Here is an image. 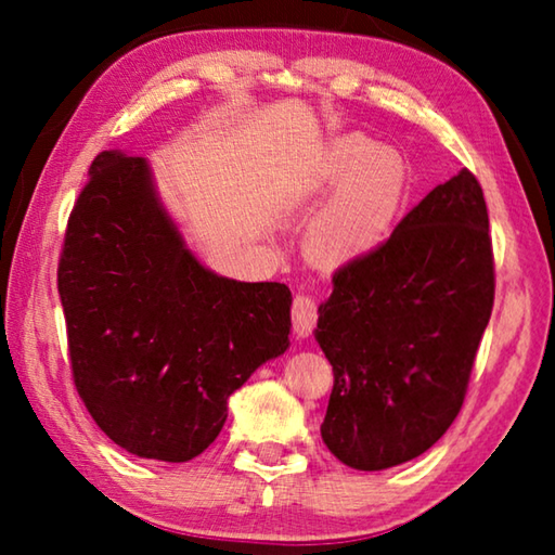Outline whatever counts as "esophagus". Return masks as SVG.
<instances>
[{"mask_svg": "<svg viewBox=\"0 0 555 555\" xmlns=\"http://www.w3.org/2000/svg\"><path fill=\"white\" fill-rule=\"evenodd\" d=\"M291 321H294V333L296 337H308L313 333L315 321H318V306L311 296L298 294L294 298V306H291Z\"/></svg>", "mask_w": 555, "mask_h": 555, "instance_id": "esophagus-1", "label": "esophagus"}]
</instances>
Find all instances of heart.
Returning <instances> with one entry per match:
<instances>
[{"label": "heart", "mask_w": 555, "mask_h": 555, "mask_svg": "<svg viewBox=\"0 0 555 555\" xmlns=\"http://www.w3.org/2000/svg\"><path fill=\"white\" fill-rule=\"evenodd\" d=\"M306 188L331 193L308 222V255L327 267H347L387 242L406 203L409 168L393 149L345 134L318 154Z\"/></svg>", "instance_id": "1"}]
</instances>
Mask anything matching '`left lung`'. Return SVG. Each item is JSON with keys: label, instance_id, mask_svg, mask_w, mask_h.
Segmentation results:
<instances>
[{"label": "left lung", "instance_id": "8db88e82", "mask_svg": "<svg viewBox=\"0 0 555 555\" xmlns=\"http://www.w3.org/2000/svg\"><path fill=\"white\" fill-rule=\"evenodd\" d=\"M492 304L490 218L463 168L377 251L337 271L318 308L315 340L335 374L327 450L367 473L426 453L463 406Z\"/></svg>", "mask_w": 555, "mask_h": 555}]
</instances>
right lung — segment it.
<instances>
[{"mask_svg": "<svg viewBox=\"0 0 555 555\" xmlns=\"http://www.w3.org/2000/svg\"><path fill=\"white\" fill-rule=\"evenodd\" d=\"M88 176L59 264L75 389L127 453L188 463L232 393L288 350L291 291L203 267L146 158L112 149Z\"/></svg>", "mask_w": 555, "mask_h": 555, "instance_id": "obj_1", "label": "right lung"}]
</instances>
